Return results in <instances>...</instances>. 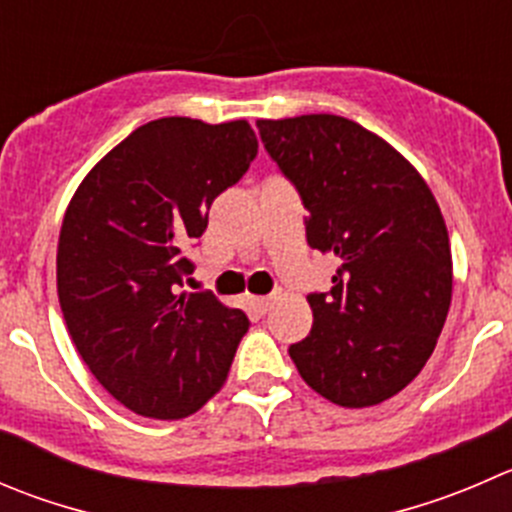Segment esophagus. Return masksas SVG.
Instances as JSON below:
<instances>
[{"instance_id":"34e87169","label":"esophagus","mask_w":512,"mask_h":512,"mask_svg":"<svg viewBox=\"0 0 512 512\" xmlns=\"http://www.w3.org/2000/svg\"><path fill=\"white\" fill-rule=\"evenodd\" d=\"M272 302H275V295H270V297H255V305H257V310H260V312L270 310Z\"/></svg>"}]
</instances>
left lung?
<instances>
[{
	"mask_svg": "<svg viewBox=\"0 0 512 512\" xmlns=\"http://www.w3.org/2000/svg\"><path fill=\"white\" fill-rule=\"evenodd\" d=\"M265 150L310 212L307 245L332 255L312 292V330L290 357L315 393L370 408L418 377L453 297L448 227L420 172L393 145L337 114L257 119Z\"/></svg>",
	"mask_w": 512,
	"mask_h": 512,
	"instance_id": "obj_1",
	"label": "left lung"
}]
</instances>
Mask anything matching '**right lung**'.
Instances as JSON below:
<instances>
[{
	"instance_id": "obj_1",
	"label": "right lung",
	"mask_w": 512,
	"mask_h": 512,
	"mask_svg": "<svg viewBox=\"0 0 512 512\" xmlns=\"http://www.w3.org/2000/svg\"><path fill=\"white\" fill-rule=\"evenodd\" d=\"M257 155L247 119L162 117L89 170L64 212L57 295L74 347L132 413L180 420L225 385L250 320L212 292H180L212 200Z\"/></svg>"
}]
</instances>
